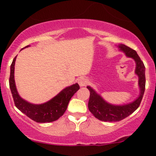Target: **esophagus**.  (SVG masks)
I'll use <instances>...</instances> for the list:
<instances>
[{
	"instance_id": "34e87169",
	"label": "esophagus",
	"mask_w": 156,
	"mask_h": 156,
	"mask_svg": "<svg viewBox=\"0 0 156 156\" xmlns=\"http://www.w3.org/2000/svg\"><path fill=\"white\" fill-rule=\"evenodd\" d=\"M78 84L80 87H85L87 84V80L84 77H81L78 80Z\"/></svg>"
}]
</instances>
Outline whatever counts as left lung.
Masks as SVG:
<instances>
[{
  "instance_id": "1",
  "label": "left lung",
  "mask_w": 156,
  "mask_h": 156,
  "mask_svg": "<svg viewBox=\"0 0 156 156\" xmlns=\"http://www.w3.org/2000/svg\"><path fill=\"white\" fill-rule=\"evenodd\" d=\"M117 47L119 50L124 53L127 57L132 58L135 61V74L138 76V87L140 93L138 97L134 101L122 105H116L105 101L104 98L94 89L91 88L90 86H87V89L90 91V97L88 103L89 110L96 118L102 121H119L126 118L138 108L145 91L146 68L144 62L141 61L137 52L133 49L123 44H119Z\"/></svg>"
}]
</instances>
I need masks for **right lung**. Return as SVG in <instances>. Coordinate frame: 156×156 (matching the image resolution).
Here are the masks:
<instances>
[{"instance_id":"right-lung-1","label":"right lung","mask_w":156,"mask_h":156,"mask_svg":"<svg viewBox=\"0 0 156 156\" xmlns=\"http://www.w3.org/2000/svg\"><path fill=\"white\" fill-rule=\"evenodd\" d=\"M27 45L24 48H28ZM23 48V49H24ZM22 49V50H23ZM17 56L10 65L9 79L10 89L13 98L15 105L21 112L25 114L32 120L38 123H50L58 119L67 110L68 104L74 94L80 89L77 83L67 87L60 92L47 102L40 104L30 103L19 95L15 82V63Z\"/></svg>"}]
</instances>
